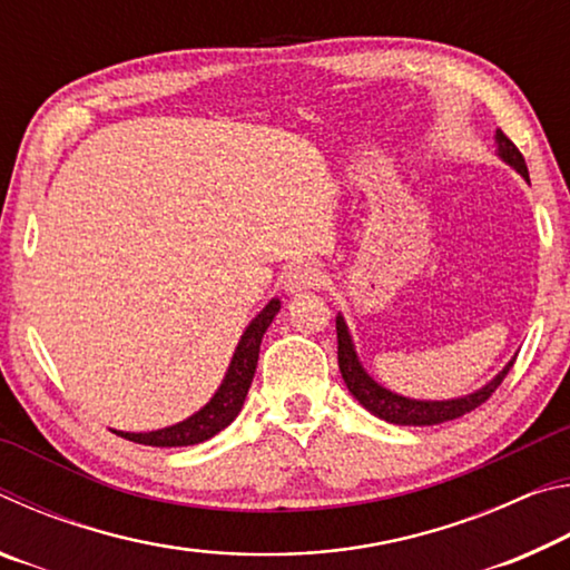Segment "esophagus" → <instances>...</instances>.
<instances>
[{
    "instance_id": "34e87169",
    "label": "esophagus",
    "mask_w": 570,
    "mask_h": 570,
    "mask_svg": "<svg viewBox=\"0 0 570 570\" xmlns=\"http://www.w3.org/2000/svg\"><path fill=\"white\" fill-rule=\"evenodd\" d=\"M324 284V272L316 264H298L286 274L284 288L288 294L308 292V288H320Z\"/></svg>"
}]
</instances>
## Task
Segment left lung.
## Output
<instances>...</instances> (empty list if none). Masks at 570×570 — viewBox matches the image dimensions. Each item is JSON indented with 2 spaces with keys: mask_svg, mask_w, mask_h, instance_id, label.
Masks as SVG:
<instances>
[{
  "mask_svg": "<svg viewBox=\"0 0 570 570\" xmlns=\"http://www.w3.org/2000/svg\"><path fill=\"white\" fill-rule=\"evenodd\" d=\"M495 140H498V156L503 158L508 166H513L525 180H530L525 158H523V153L515 148V142L510 140L503 130L495 132ZM336 344H340L336 346L340 372L344 377V384L354 394V400L360 402L364 410H370L374 417L387 420L392 424H417V428H422V424H440L448 420H458V417H462V414H468L475 407H480V404L500 387V382L505 380V374L510 372V366H513V362H515V360H510L505 370L478 392L465 394V397H458V400L432 402V400L402 397V394H394L390 390H384L382 384L374 382L370 374L364 372L360 360H356L350 330H346V324H344V316H336Z\"/></svg>",
  "mask_w": 570,
  "mask_h": 570,
  "instance_id": "left-lung-1",
  "label": "left lung"
}]
</instances>
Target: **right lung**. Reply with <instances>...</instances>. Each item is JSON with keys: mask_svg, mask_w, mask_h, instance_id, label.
Segmentation results:
<instances>
[{"mask_svg": "<svg viewBox=\"0 0 570 570\" xmlns=\"http://www.w3.org/2000/svg\"><path fill=\"white\" fill-rule=\"evenodd\" d=\"M282 302L272 298L254 322L246 326L244 336L234 352V360L228 364V372L220 387L216 390L214 397L200 407L196 414H190L188 420H183L173 428H163L156 432H118L112 430L115 435H120L130 442H138V445H150V448H186V445H198V442H206L220 430L228 428L230 422L238 417L240 407H244V400L250 387V380H254L256 362H258V350H262V340L268 330V324L276 316Z\"/></svg>", "mask_w": 570, "mask_h": 570, "instance_id": "obj_1", "label": "right lung"}]
</instances>
